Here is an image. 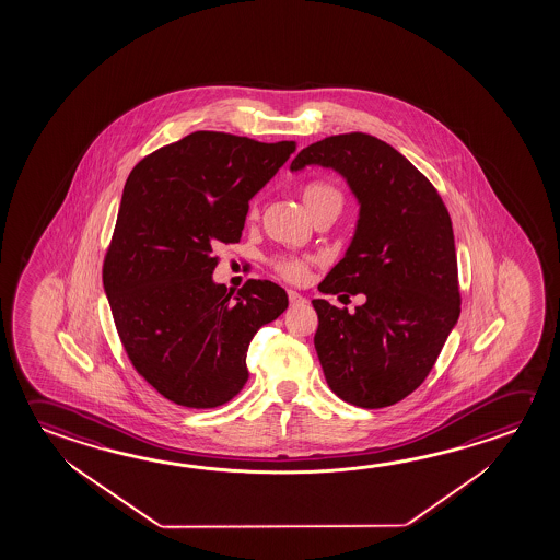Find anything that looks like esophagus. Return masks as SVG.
Instances as JSON below:
<instances>
[{"label":"esophagus","instance_id":"esophagus-1","mask_svg":"<svg viewBox=\"0 0 560 560\" xmlns=\"http://www.w3.org/2000/svg\"><path fill=\"white\" fill-rule=\"evenodd\" d=\"M289 301H291L293 306L306 303V299H304L303 294L296 293V291H289Z\"/></svg>","mask_w":560,"mask_h":560}]
</instances>
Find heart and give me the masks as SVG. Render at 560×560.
Here are the masks:
<instances>
[{"label":"heart","mask_w":560,"mask_h":560,"mask_svg":"<svg viewBox=\"0 0 560 560\" xmlns=\"http://www.w3.org/2000/svg\"><path fill=\"white\" fill-rule=\"evenodd\" d=\"M330 195L339 197V192L331 185L311 184L304 187L303 201L306 209H308V207H312V202L318 201L322 197H330ZM276 267L279 273H283L287 279H293V281H301L306 276V266L303 261L293 259V257H279V259H276Z\"/></svg>","instance_id":"heart-1"}]
</instances>
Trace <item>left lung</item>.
<instances>
[{
    "instance_id": "1",
    "label": "left lung",
    "mask_w": 560,
    "mask_h": 560,
    "mask_svg": "<svg viewBox=\"0 0 560 560\" xmlns=\"http://www.w3.org/2000/svg\"><path fill=\"white\" fill-rule=\"evenodd\" d=\"M306 165L341 175L359 205L353 238L318 289L365 294L355 312L312 301L314 348L334 395L359 408H385L422 385L458 320L450 212L398 150L371 135L314 142L291 172Z\"/></svg>"
}]
</instances>
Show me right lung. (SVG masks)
<instances>
[{"instance_id": "1", "label": "right lung", "mask_w": 560, "mask_h": 560, "mask_svg": "<svg viewBox=\"0 0 560 560\" xmlns=\"http://www.w3.org/2000/svg\"><path fill=\"white\" fill-rule=\"evenodd\" d=\"M296 150L197 130L130 172L103 289L138 373L185 408H217L248 381L249 341L289 306L283 287L214 283L212 249L240 242L249 201Z\"/></svg>"}]
</instances>
